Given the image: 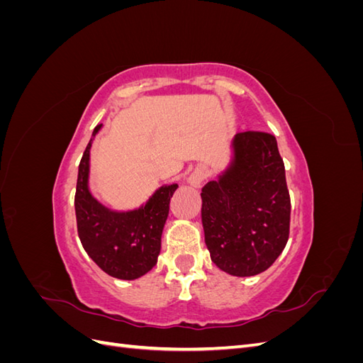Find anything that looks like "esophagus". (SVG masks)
<instances>
[{
    "instance_id": "obj_1",
    "label": "esophagus",
    "mask_w": 363,
    "mask_h": 363,
    "mask_svg": "<svg viewBox=\"0 0 363 363\" xmlns=\"http://www.w3.org/2000/svg\"><path fill=\"white\" fill-rule=\"evenodd\" d=\"M204 179H206L204 169H195V171L191 174L189 183H191V186H194V188H201V184H203Z\"/></svg>"
}]
</instances>
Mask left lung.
<instances>
[{"label":"left lung","mask_w":363,"mask_h":363,"mask_svg":"<svg viewBox=\"0 0 363 363\" xmlns=\"http://www.w3.org/2000/svg\"><path fill=\"white\" fill-rule=\"evenodd\" d=\"M228 167L201 191L204 240L230 276L267 271L286 247L291 199L277 140L263 131L236 133Z\"/></svg>","instance_id":"obj_1"}]
</instances>
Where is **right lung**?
I'll return each mask as SVG.
<instances>
[{"mask_svg": "<svg viewBox=\"0 0 363 363\" xmlns=\"http://www.w3.org/2000/svg\"><path fill=\"white\" fill-rule=\"evenodd\" d=\"M103 124L94 128L79 164L75 191L77 230L84 251L106 274L119 280H135L157 263L169 201L177 183L164 184L145 204L133 211H111L89 191V156L92 140Z\"/></svg>", "mask_w": 363, "mask_h": 363, "instance_id": "add662e5", "label": "right lung"}]
</instances>
